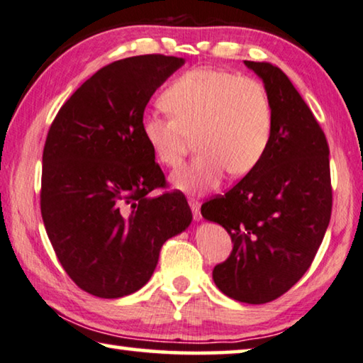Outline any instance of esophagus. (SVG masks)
Masks as SVG:
<instances>
[{"label":"esophagus","mask_w":363,"mask_h":363,"mask_svg":"<svg viewBox=\"0 0 363 363\" xmlns=\"http://www.w3.org/2000/svg\"><path fill=\"white\" fill-rule=\"evenodd\" d=\"M188 203H189V207H191V211H193L194 220H201V204H199V201L188 199Z\"/></svg>","instance_id":"obj_1"}]
</instances>
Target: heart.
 Returning a JSON list of instances; mask_svg holds the SVG:
<instances>
[{
	"label": "heart",
	"mask_w": 363,
	"mask_h": 363,
	"mask_svg": "<svg viewBox=\"0 0 363 363\" xmlns=\"http://www.w3.org/2000/svg\"><path fill=\"white\" fill-rule=\"evenodd\" d=\"M162 106L170 116L146 114L141 135L165 167L180 165L194 138L199 154L172 175L182 191H209L227 170L235 178L251 174L269 150L272 101L251 77L212 67L188 70L164 91Z\"/></svg>",
	"instance_id": "1"
}]
</instances>
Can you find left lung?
Wrapping results in <instances>:
<instances>
[{
    "label": "left lung",
    "mask_w": 363,
    "mask_h": 363,
    "mask_svg": "<svg viewBox=\"0 0 363 363\" xmlns=\"http://www.w3.org/2000/svg\"><path fill=\"white\" fill-rule=\"evenodd\" d=\"M264 82L273 133L251 174L201 207L206 220L228 231L233 251L212 278L228 298L265 304L308 270L328 228L333 206L330 150L323 130L277 65L245 61Z\"/></svg>",
    "instance_id": "left-lung-1"
}]
</instances>
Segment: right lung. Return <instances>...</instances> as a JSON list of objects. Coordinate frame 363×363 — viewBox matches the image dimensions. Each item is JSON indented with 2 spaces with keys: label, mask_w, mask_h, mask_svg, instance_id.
Instances as JSON below:
<instances>
[{
  "label": "right lung",
  "mask_w": 363,
  "mask_h": 363,
  "mask_svg": "<svg viewBox=\"0 0 363 363\" xmlns=\"http://www.w3.org/2000/svg\"><path fill=\"white\" fill-rule=\"evenodd\" d=\"M183 64L145 55L106 65L65 101L48 132L41 217L64 270L98 298L145 286L164 242L193 220L183 193L150 196L165 177L141 135L146 104Z\"/></svg>",
  "instance_id": "right-lung-1"
}]
</instances>
